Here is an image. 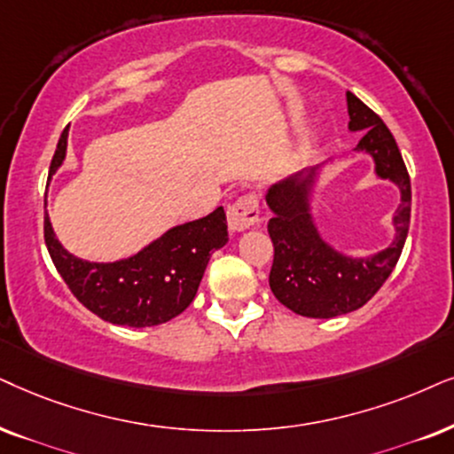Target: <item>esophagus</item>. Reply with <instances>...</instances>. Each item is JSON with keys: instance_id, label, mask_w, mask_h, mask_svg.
<instances>
[{"instance_id": "1", "label": "esophagus", "mask_w": 454, "mask_h": 454, "mask_svg": "<svg viewBox=\"0 0 454 454\" xmlns=\"http://www.w3.org/2000/svg\"><path fill=\"white\" fill-rule=\"evenodd\" d=\"M257 222H260V199L254 192L243 194L228 207V226L234 232H243Z\"/></svg>"}]
</instances>
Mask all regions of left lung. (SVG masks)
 <instances>
[{
  "mask_svg": "<svg viewBox=\"0 0 454 454\" xmlns=\"http://www.w3.org/2000/svg\"><path fill=\"white\" fill-rule=\"evenodd\" d=\"M348 113L349 129L364 131L356 148L372 154L377 176L398 184L403 205L394 217V243L377 255L354 260L320 239L308 211L309 176L289 177L270 188L266 203L274 211L268 222L274 245L270 289L283 306L308 318H333L363 308L392 274L411 226V177L392 131L352 91H348Z\"/></svg>",
  "mask_w": 454,
  "mask_h": 454,
  "instance_id": "1",
  "label": "left lung"
}]
</instances>
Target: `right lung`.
Segmentation results:
<instances>
[{
  "instance_id": "add662e5",
  "label": "right lung",
  "mask_w": 454,
  "mask_h": 454,
  "mask_svg": "<svg viewBox=\"0 0 454 454\" xmlns=\"http://www.w3.org/2000/svg\"><path fill=\"white\" fill-rule=\"evenodd\" d=\"M68 128L60 134L50 176L67 154ZM43 239L51 262L71 294L90 312L113 325L154 326L176 318L191 306L215 249L228 243L223 207L200 220L171 228L128 260L91 263L62 249L45 215Z\"/></svg>"
}]
</instances>
